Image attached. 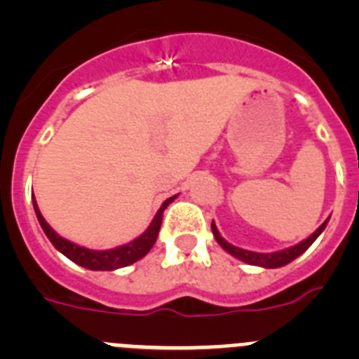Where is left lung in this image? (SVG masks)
Listing matches in <instances>:
<instances>
[{
  "mask_svg": "<svg viewBox=\"0 0 359 359\" xmlns=\"http://www.w3.org/2000/svg\"><path fill=\"white\" fill-rule=\"evenodd\" d=\"M327 221H325V223H323L322 226H320L318 230L313 233V236H309L307 239H304L302 243H298L297 246H291V248L282 250V252H275V253H257V252H248V250L237 248V246L226 243V241L221 237V233H219L217 226H215L214 223H212V233H214L215 241H217V243L223 246V250H226L230 255L237 257L239 261L246 262V264H252V266H262V268H280V266H286V264H290L291 261H294L298 255H302V253L309 248L311 244L315 243L316 237H318L320 233L323 231V228L327 226Z\"/></svg>",
  "mask_w": 359,
  "mask_h": 359,
  "instance_id": "8db88e82",
  "label": "left lung"
}]
</instances>
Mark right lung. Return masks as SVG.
Here are the masks:
<instances>
[{
	"label": "right lung",
	"instance_id": "add662e5",
	"mask_svg": "<svg viewBox=\"0 0 359 359\" xmlns=\"http://www.w3.org/2000/svg\"><path fill=\"white\" fill-rule=\"evenodd\" d=\"M176 198V196H174ZM174 198H169L167 201L163 203L158 210V214L154 215L152 219V223L149 224L147 230L142 233L138 239L131 241V243L123 244V246H118V248H113V250H106V252H97V250H88V248H82L79 244L75 243H69L66 241L65 237H61L59 233L52 230L44 217L41 215L39 207H37L36 199H34V210H36L37 215V221H39L41 228L44 230L46 237L50 239V243L55 246L62 255H66L69 261H73L75 264L82 266V268H88V269H95V271H113V269H118L123 268V266H129L133 262L140 261L142 257H145L149 253V250L154 246L158 239V231H160L161 226V219H163V210L169 207V203L172 201Z\"/></svg>",
	"mask_w": 359,
	"mask_h": 359
}]
</instances>
